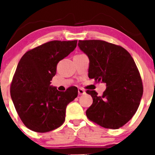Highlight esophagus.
<instances>
[{"label":"esophagus","instance_id":"1","mask_svg":"<svg viewBox=\"0 0 155 155\" xmlns=\"http://www.w3.org/2000/svg\"><path fill=\"white\" fill-rule=\"evenodd\" d=\"M78 94H79L80 95L85 94V91H84V90H82V89H81V88H79L78 89Z\"/></svg>","mask_w":155,"mask_h":155}]
</instances>
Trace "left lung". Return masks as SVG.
Segmentation results:
<instances>
[{
	"label": "left lung",
	"mask_w": 155,
	"mask_h": 155,
	"mask_svg": "<svg viewBox=\"0 0 155 155\" xmlns=\"http://www.w3.org/2000/svg\"><path fill=\"white\" fill-rule=\"evenodd\" d=\"M78 46L90 59L89 78L107 86L101 96L94 90L86 91L93 99L87 117L106 128L124 126L137 111L143 94L134 60L122 46L102 40H79Z\"/></svg>",
	"instance_id": "obj_1"
}]
</instances>
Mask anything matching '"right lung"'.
<instances>
[{"label": "right lung", "mask_w": 155, "mask_h": 155, "mask_svg": "<svg viewBox=\"0 0 155 155\" xmlns=\"http://www.w3.org/2000/svg\"><path fill=\"white\" fill-rule=\"evenodd\" d=\"M77 41L46 42L29 50L19 61L10 95L21 120L30 130L49 132L64 123L66 107L77 97L78 88L60 92L50 84L58 63L75 49Z\"/></svg>", "instance_id": "right-lung-1"}]
</instances>
